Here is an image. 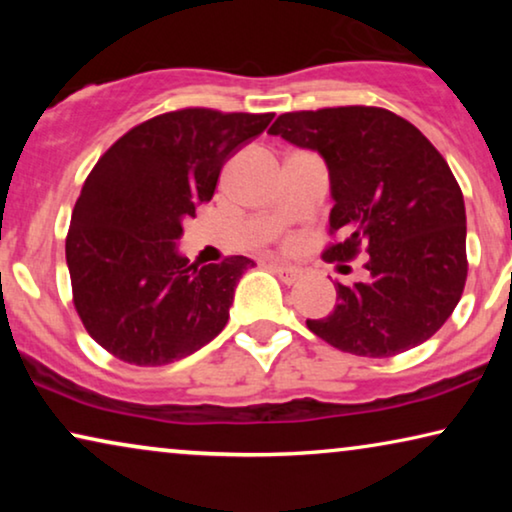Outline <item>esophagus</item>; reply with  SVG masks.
<instances>
[{
	"mask_svg": "<svg viewBox=\"0 0 512 512\" xmlns=\"http://www.w3.org/2000/svg\"><path fill=\"white\" fill-rule=\"evenodd\" d=\"M270 268L277 272V277L282 279L284 284H296L298 279L303 277V272H300L298 268H293V265H284V263H272Z\"/></svg>",
	"mask_w": 512,
	"mask_h": 512,
	"instance_id": "34e87169",
	"label": "esophagus"
}]
</instances>
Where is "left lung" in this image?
Wrapping results in <instances>:
<instances>
[{
	"label": "left lung",
	"instance_id": "8db88e82",
	"mask_svg": "<svg viewBox=\"0 0 512 512\" xmlns=\"http://www.w3.org/2000/svg\"><path fill=\"white\" fill-rule=\"evenodd\" d=\"M270 135L319 151L331 174V228L321 258L368 254L370 279L338 284V305L307 328L340 352L370 359L422 345L464 293V195L436 146L382 107L289 111Z\"/></svg>",
	"mask_w": 512,
	"mask_h": 512
}]
</instances>
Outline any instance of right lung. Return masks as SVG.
<instances>
[{"mask_svg":"<svg viewBox=\"0 0 512 512\" xmlns=\"http://www.w3.org/2000/svg\"><path fill=\"white\" fill-rule=\"evenodd\" d=\"M275 114L186 107L135 125L102 153L72 212L65 251L76 314L90 338L132 366L198 352L228 324L254 261L188 263L181 223L209 202L237 146Z\"/></svg>","mask_w":512,"mask_h":512,"instance_id":"1","label":"right lung"}]
</instances>
